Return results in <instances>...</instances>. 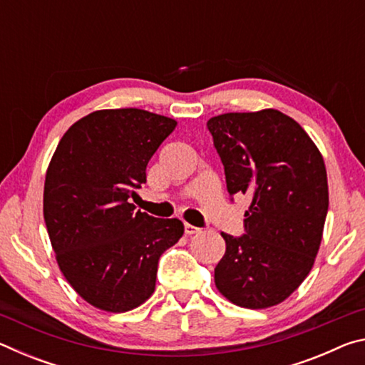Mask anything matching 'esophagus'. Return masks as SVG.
<instances>
[{"label": "esophagus", "mask_w": 365, "mask_h": 365, "mask_svg": "<svg viewBox=\"0 0 365 365\" xmlns=\"http://www.w3.org/2000/svg\"><path fill=\"white\" fill-rule=\"evenodd\" d=\"M197 232H200V228H197V227L191 225V224H185V233H187V235H195Z\"/></svg>", "instance_id": "obj_1"}]
</instances>
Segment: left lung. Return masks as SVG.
Returning <instances> with one entry per match:
<instances>
[{
    "mask_svg": "<svg viewBox=\"0 0 365 365\" xmlns=\"http://www.w3.org/2000/svg\"><path fill=\"white\" fill-rule=\"evenodd\" d=\"M228 195L251 197L242 237L222 233L214 269L233 304L264 309L285 301L311 272L329 211L324 158L298 122L277 109L207 120Z\"/></svg>",
    "mask_w": 365,
    "mask_h": 365,
    "instance_id": "1",
    "label": "left lung"
}]
</instances>
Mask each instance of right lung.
Segmentation results:
<instances>
[{"label":"right lung","mask_w":365,"mask_h":365,"mask_svg":"<svg viewBox=\"0 0 365 365\" xmlns=\"http://www.w3.org/2000/svg\"><path fill=\"white\" fill-rule=\"evenodd\" d=\"M177 122L143 109H103L64 133L46 170L43 215L71 287L101 311L127 312L150 298L160 255L183 235L130 197Z\"/></svg>","instance_id":"add662e5"}]
</instances>
